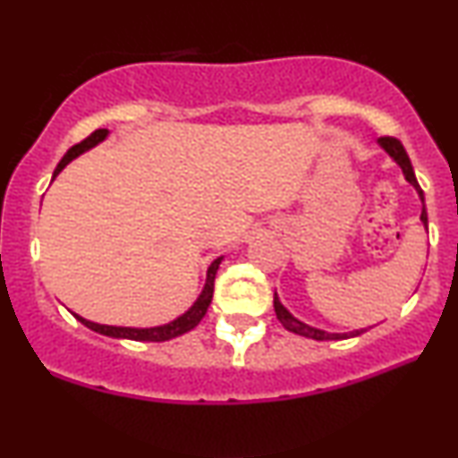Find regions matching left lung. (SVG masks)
I'll use <instances>...</instances> for the list:
<instances>
[{"label":"left lung","instance_id":"8db88e82","mask_svg":"<svg viewBox=\"0 0 458 458\" xmlns=\"http://www.w3.org/2000/svg\"><path fill=\"white\" fill-rule=\"evenodd\" d=\"M377 145L382 147L384 151H386L388 156L393 157L396 164H399V168L403 170V176H405L407 183L414 185V190L418 191V198H420V202H422L420 222H422V225H424V230H427V228H428V217H427V208H424V194H422L420 185H418L416 174H414V168H411V162H410V157H407L403 145H401V142L396 140V139H390V136H384V139H379ZM273 307H275V313H277V319L284 324L285 330H290V333H296V335H301V337H307V339H316V341H339V339L358 337V335L365 333V328H360V330H350V333H327V330H322V328L310 327V324L301 322L299 318H294L288 310H285L284 302L279 301L277 292H275Z\"/></svg>","mask_w":458,"mask_h":458}]
</instances>
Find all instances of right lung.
Returning a JSON list of instances; mask_svg holds the SVG:
<instances>
[{"mask_svg": "<svg viewBox=\"0 0 458 458\" xmlns=\"http://www.w3.org/2000/svg\"><path fill=\"white\" fill-rule=\"evenodd\" d=\"M108 136V130H96L91 136H87L85 140L79 142V145H74L70 148L68 153L62 157V162L57 164V168H55L53 173V179L57 176L62 170L68 166L72 159H76L79 156H82L85 151H89L96 145H100L102 140H106ZM224 256H219L217 260L211 262V267L207 268V282H205V288H202L200 296L194 301V305L190 307L185 313H181L179 318H174L173 322L168 324H159V327H151V328H134V327H108V324H98V322H91V319H85L79 313H72L76 319H79L81 324H85L87 328H91L93 333H100L104 337H113V339H130V341H168V339H174L179 337V335L187 333V330L196 328L198 324H200V319L205 318V313L208 310V305H211L213 301V285H215V275H217V268L219 264H222Z\"/></svg>", "mask_w": 458, "mask_h": 458, "instance_id": "obj_1", "label": "right lung"}]
</instances>
